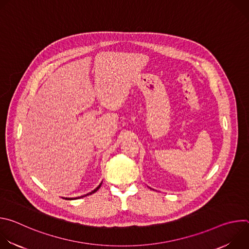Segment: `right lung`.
Segmentation results:
<instances>
[{
  "label": "right lung",
  "instance_id": "obj_1",
  "mask_svg": "<svg viewBox=\"0 0 249 249\" xmlns=\"http://www.w3.org/2000/svg\"><path fill=\"white\" fill-rule=\"evenodd\" d=\"M101 185V184H100ZM100 185H98L93 191H91L90 193H88L87 195H90V194H92V193H94V192H96L98 189H99V187H100ZM87 195H84V196H82V197H85V196H87ZM82 197H78V198H82ZM78 198H75V199H78ZM65 199H67V200H71V199H73V198H65Z\"/></svg>",
  "mask_w": 249,
  "mask_h": 249
}]
</instances>
